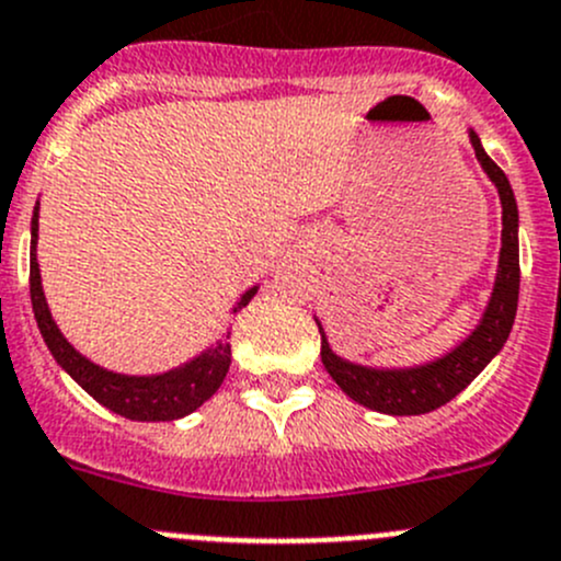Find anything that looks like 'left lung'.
<instances>
[{"mask_svg":"<svg viewBox=\"0 0 561 561\" xmlns=\"http://www.w3.org/2000/svg\"><path fill=\"white\" fill-rule=\"evenodd\" d=\"M469 136L482 170L496 183L499 199H502V252H499L496 285H493L485 314H482L480 325L471 331L469 340L460 342L444 358L422 364V367L373 369L336 356L318 323L320 358H323L325 373L336 380V386L351 400L362 402V405L373 408V411L391 413V416H416V413H431L436 408L447 405L453 397H458L491 364V358L502 351L510 331H513L520 287L518 205H515L513 186H510L502 167L485 153L480 136L474 130H469Z\"/></svg>","mask_w":561,"mask_h":561,"instance_id":"8db88e82","label":"left lung"}]
</instances>
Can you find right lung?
I'll return each instance as SVG.
<instances>
[{"label": "right lung", "mask_w": 561, "mask_h": 561, "mask_svg": "<svg viewBox=\"0 0 561 561\" xmlns=\"http://www.w3.org/2000/svg\"><path fill=\"white\" fill-rule=\"evenodd\" d=\"M37 247V205L32 214V252H30V296H32V312H35L37 329H41L43 340H46L48 351L57 358L59 367L81 386L90 397H95L101 405L108 411L119 413L134 422H172L186 413L197 411L205 400L216 394V389L225 380L227 369H230V334L227 340H219L214 347L197 356L194 362L183 364V367L170 369L161 375H119L108 373V369L98 367V364L87 362L62 334H59L57 323L48 312L46 296L41 287V268H37L35 257ZM257 287L247 290L241 301L236 304L232 312H241Z\"/></svg>", "instance_id": "add662e5"}]
</instances>
